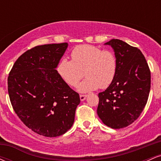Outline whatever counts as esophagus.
Listing matches in <instances>:
<instances>
[{"mask_svg":"<svg viewBox=\"0 0 161 161\" xmlns=\"http://www.w3.org/2000/svg\"><path fill=\"white\" fill-rule=\"evenodd\" d=\"M86 95H79V97H80V100L81 101H84L85 99H86Z\"/></svg>","mask_w":161,"mask_h":161,"instance_id":"1","label":"esophagus"}]
</instances>
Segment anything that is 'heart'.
Masks as SVG:
<instances>
[{
  "label": "heart",
  "mask_w": 161,
  "mask_h": 161,
  "mask_svg": "<svg viewBox=\"0 0 161 161\" xmlns=\"http://www.w3.org/2000/svg\"><path fill=\"white\" fill-rule=\"evenodd\" d=\"M72 60L63 57L57 65V72L68 85L75 86L85 75L86 79L77 86L81 92L106 88L113 82L117 69L114 52L90 45L75 47L72 51Z\"/></svg>",
  "instance_id": "b5f03b06"
}]
</instances>
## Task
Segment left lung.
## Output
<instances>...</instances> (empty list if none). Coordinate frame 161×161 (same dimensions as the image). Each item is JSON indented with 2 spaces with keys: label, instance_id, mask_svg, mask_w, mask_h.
Here are the masks:
<instances>
[{
  "label": "left lung",
  "instance_id": "left-lung-1",
  "mask_svg": "<svg viewBox=\"0 0 161 161\" xmlns=\"http://www.w3.org/2000/svg\"><path fill=\"white\" fill-rule=\"evenodd\" d=\"M117 69L114 81L98 94L97 113L112 129H122L138 119L147 104L151 88V71L145 57L138 47L119 39H112Z\"/></svg>",
  "mask_w": 161,
  "mask_h": 161
}]
</instances>
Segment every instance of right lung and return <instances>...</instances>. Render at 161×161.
<instances>
[{
    "label": "right lung",
    "mask_w": 161,
    "mask_h": 161,
    "mask_svg": "<svg viewBox=\"0 0 161 161\" xmlns=\"http://www.w3.org/2000/svg\"><path fill=\"white\" fill-rule=\"evenodd\" d=\"M67 43L48 44L28 50L16 60L8 79V94L14 111L33 132L57 137L71 128L80 103L56 68Z\"/></svg>",
    "instance_id": "1"
}]
</instances>
